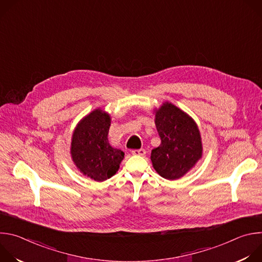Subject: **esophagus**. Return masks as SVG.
<instances>
[{"label":"esophagus","mask_w":262,"mask_h":262,"mask_svg":"<svg viewBox=\"0 0 262 262\" xmlns=\"http://www.w3.org/2000/svg\"><path fill=\"white\" fill-rule=\"evenodd\" d=\"M146 154L145 149H135V150H132V155L133 156H140V157H144Z\"/></svg>","instance_id":"1"}]
</instances>
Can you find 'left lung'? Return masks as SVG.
I'll return each instance as SVG.
<instances>
[{
    "label": "left lung",
    "mask_w": 262,
    "mask_h": 262,
    "mask_svg": "<svg viewBox=\"0 0 262 262\" xmlns=\"http://www.w3.org/2000/svg\"><path fill=\"white\" fill-rule=\"evenodd\" d=\"M155 113L161 145L151 151L152 166L162 177L178 179L202 158L200 130L189 114L169 101L156 108Z\"/></svg>",
    "instance_id": "left-lung-1"
}]
</instances>
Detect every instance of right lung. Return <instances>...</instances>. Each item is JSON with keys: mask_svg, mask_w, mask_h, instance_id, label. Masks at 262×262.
I'll return each mask as SVG.
<instances>
[{"mask_svg": "<svg viewBox=\"0 0 262 262\" xmlns=\"http://www.w3.org/2000/svg\"><path fill=\"white\" fill-rule=\"evenodd\" d=\"M110 126V114L98 107L81 119L72 134V162L83 175L95 181H104L116 174L124 159V152L108 143Z\"/></svg>", "mask_w": 262, "mask_h": 262, "instance_id": "obj_1", "label": "right lung"}]
</instances>
